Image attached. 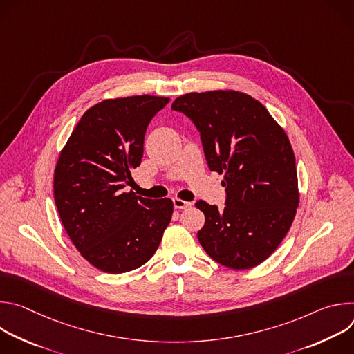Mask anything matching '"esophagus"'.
I'll use <instances>...</instances> for the list:
<instances>
[{"label":"esophagus","mask_w":354,"mask_h":354,"mask_svg":"<svg viewBox=\"0 0 354 354\" xmlns=\"http://www.w3.org/2000/svg\"><path fill=\"white\" fill-rule=\"evenodd\" d=\"M172 203H174V207H175V209H179V210L189 209V207L192 206L190 201H186V200H182V198H178V197H174V198H172Z\"/></svg>","instance_id":"obj_1"}]
</instances>
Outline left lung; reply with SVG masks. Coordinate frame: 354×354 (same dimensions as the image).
Wrapping results in <instances>:
<instances>
[{
    "mask_svg": "<svg viewBox=\"0 0 354 354\" xmlns=\"http://www.w3.org/2000/svg\"><path fill=\"white\" fill-rule=\"evenodd\" d=\"M172 109L193 122L210 171L224 175L223 210L196 201L206 217L197 232L200 245L225 268L258 266L280 245L298 207L287 134L259 100L243 92H192L176 97Z\"/></svg>",
    "mask_w": 354,
    "mask_h": 354,
    "instance_id": "obj_1",
    "label": "left lung"
}]
</instances>
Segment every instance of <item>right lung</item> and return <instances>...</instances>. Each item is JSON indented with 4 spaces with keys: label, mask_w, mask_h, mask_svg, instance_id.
Here are the masks:
<instances>
[{
    "label": "right lung",
    "mask_w": 354,
    "mask_h": 354,
    "mask_svg": "<svg viewBox=\"0 0 354 354\" xmlns=\"http://www.w3.org/2000/svg\"><path fill=\"white\" fill-rule=\"evenodd\" d=\"M168 102L151 95L102 100L82 115L59 157L55 200L62 223L80 254L102 272L147 263L171 221V198L126 189L141 164L147 127Z\"/></svg>",
    "instance_id": "add662e5"
}]
</instances>
